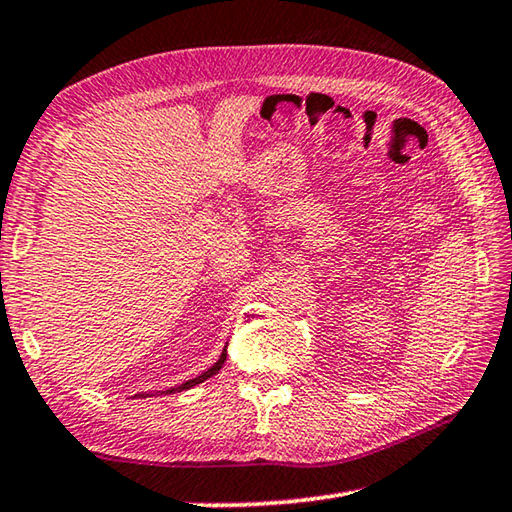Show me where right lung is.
Masks as SVG:
<instances>
[{
  "mask_svg": "<svg viewBox=\"0 0 512 512\" xmlns=\"http://www.w3.org/2000/svg\"><path fill=\"white\" fill-rule=\"evenodd\" d=\"M224 360H226V347H224V351H221V356H219V360L215 362V365H212L208 371H203L201 376L192 378V380H185V383H181V385H176V387L165 389V392H156V394H176V392H183V389H190V387H194V385H199V383H203V380H208L210 376H215L217 371L221 369V365H224ZM138 396L145 398V396H150V394H138Z\"/></svg>",
  "mask_w": 512,
  "mask_h": 512,
  "instance_id": "add662e5",
  "label": "right lung"
}]
</instances>
